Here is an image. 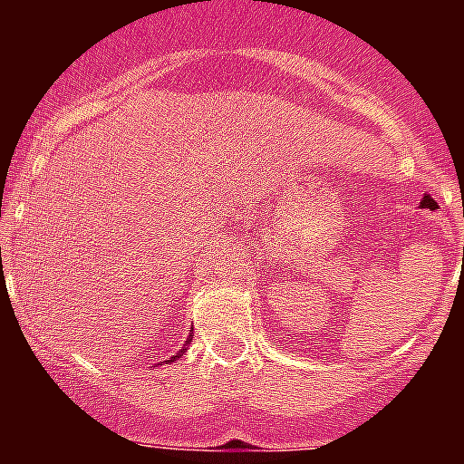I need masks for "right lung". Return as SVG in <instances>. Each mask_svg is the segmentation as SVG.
I'll use <instances>...</instances> for the list:
<instances>
[{"label":"right lung","instance_id":"1","mask_svg":"<svg viewBox=\"0 0 464 464\" xmlns=\"http://www.w3.org/2000/svg\"><path fill=\"white\" fill-rule=\"evenodd\" d=\"M191 332H194V327H191ZM191 343V335H189V338L188 340H185V344H183V347H180V351H179V353L177 355H172V358H169V360H165V362H169V364H172V362L174 360H179L180 358V355H183L185 353V351H188V344Z\"/></svg>","mask_w":464,"mask_h":464}]
</instances>
